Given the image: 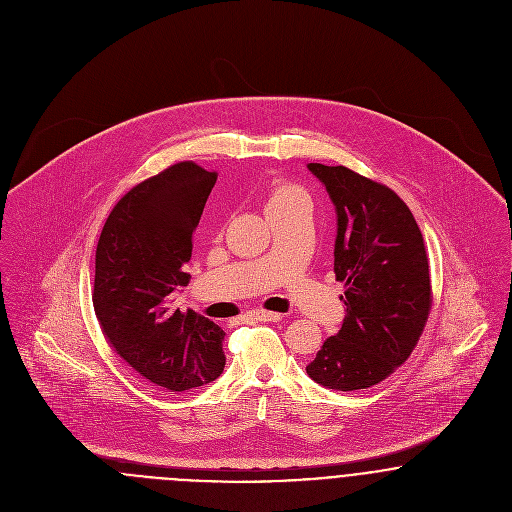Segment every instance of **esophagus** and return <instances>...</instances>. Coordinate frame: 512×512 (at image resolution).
I'll use <instances>...</instances> for the list:
<instances>
[{
  "label": "esophagus",
  "instance_id": "esophagus-1",
  "mask_svg": "<svg viewBox=\"0 0 512 512\" xmlns=\"http://www.w3.org/2000/svg\"><path fill=\"white\" fill-rule=\"evenodd\" d=\"M248 319H254V321H266V323H278L282 319L280 313H274V311H264V309H256V311H250L248 313Z\"/></svg>",
  "mask_w": 512,
  "mask_h": 512
}]
</instances>
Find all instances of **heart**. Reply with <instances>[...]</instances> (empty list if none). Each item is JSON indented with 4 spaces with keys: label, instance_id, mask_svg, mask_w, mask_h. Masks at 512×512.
Here are the masks:
<instances>
[{
    "label": "heart",
    "instance_id": "heart-1",
    "mask_svg": "<svg viewBox=\"0 0 512 512\" xmlns=\"http://www.w3.org/2000/svg\"><path fill=\"white\" fill-rule=\"evenodd\" d=\"M297 203H307L311 205L309 193L293 183H280L274 187L272 195H270V203L268 207H284V205H297Z\"/></svg>",
    "mask_w": 512,
    "mask_h": 512
}]
</instances>
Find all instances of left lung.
Returning a JSON list of instances; mask_svg holds the SVG:
<instances>
[{"label": "left lung", "mask_w": 512, "mask_h": 512, "mask_svg": "<svg viewBox=\"0 0 512 512\" xmlns=\"http://www.w3.org/2000/svg\"><path fill=\"white\" fill-rule=\"evenodd\" d=\"M337 213L335 276L345 319L305 366L317 384L351 392L378 384L414 351L432 307L422 232L386 185L337 165L309 163Z\"/></svg>", "instance_id": "left-lung-1"}]
</instances>
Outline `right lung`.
Here are the masks:
<instances>
[{
	"mask_svg": "<svg viewBox=\"0 0 512 512\" xmlns=\"http://www.w3.org/2000/svg\"><path fill=\"white\" fill-rule=\"evenodd\" d=\"M217 173L181 161L130 189L100 232L92 303L112 349L146 380L183 392L219 378L224 331L175 309L193 230Z\"/></svg>",
	"mask_w": 512,
	"mask_h": 512,
	"instance_id": "add662e5",
	"label": "right lung"
}]
</instances>
